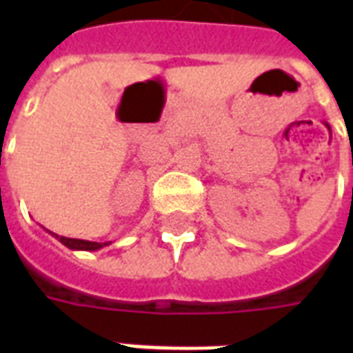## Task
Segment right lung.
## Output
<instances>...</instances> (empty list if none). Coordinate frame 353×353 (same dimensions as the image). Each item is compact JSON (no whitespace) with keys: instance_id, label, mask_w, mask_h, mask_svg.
Segmentation results:
<instances>
[{"instance_id":"add662e5","label":"right lung","mask_w":353,"mask_h":353,"mask_svg":"<svg viewBox=\"0 0 353 353\" xmlns=\"http://www.w3.org/2000/svg\"><path fill=\"white\" fill-rule=\"evenodd\" d=\"M51 234L62 241L63 245L69 247V249H74V251H97V249H102V247L110 243V241H104V243H101V241H88V240H77V238H65V236H58V234H54V232H51Z\"/></svg>"}]
</instances>
